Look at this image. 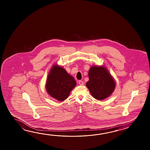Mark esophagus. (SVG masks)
<instances>
[{
	"label": "esophagus",
	"mask_w": 150,
	"mask_h": 150,
	"mask_svg": "<svg viewBox=\"0 0 150 150\" xmlns=\"http://www.w3.org/2000/svg\"><path fill=\"white\" fill-rule=\"evenodd\" d=\"M79 84L80 85H81V86H83V81H81V80H80L79 81Z\"/></svg>",
	"instance_id": "1"
}]
</instances>
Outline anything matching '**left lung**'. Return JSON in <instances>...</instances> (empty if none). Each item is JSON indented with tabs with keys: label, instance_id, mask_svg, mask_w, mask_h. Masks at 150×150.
<instances>
[{
	"label": "left lung",
	"instance_id": "8db88e82",
	"mask_svg": "<svg viewBox=\"0 0 150 150\" xmlns=\"http://www.w3.org/2000/svg\"><path fill=\"white\" fill-rule=\"evenodd\" d=\"M86 86L93 96L98 100L108 98L115 89V83L108 71L102 67H92L88 72Z\"/></svg>",
	"mask_w": 150,
	"mask_h": 150
}]
</instances>
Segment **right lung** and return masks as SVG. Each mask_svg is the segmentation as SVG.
<instances>
[{"mask_svg":"<svg viewBox=\"0 0 150 150\" xmlns=\"http://www.w3.org/2000/svg\"><path fill=\"white\" fill-rule=\"evenodd\" d=\"M76 86L74 79L63 68L55 65L51 69L47 80L46 89L52 98L58 101H64Z\"/></svg>","mask_w":150,"mask_h":150,"instance_id":"obj_1","label":"right lung"}]
</instances>
